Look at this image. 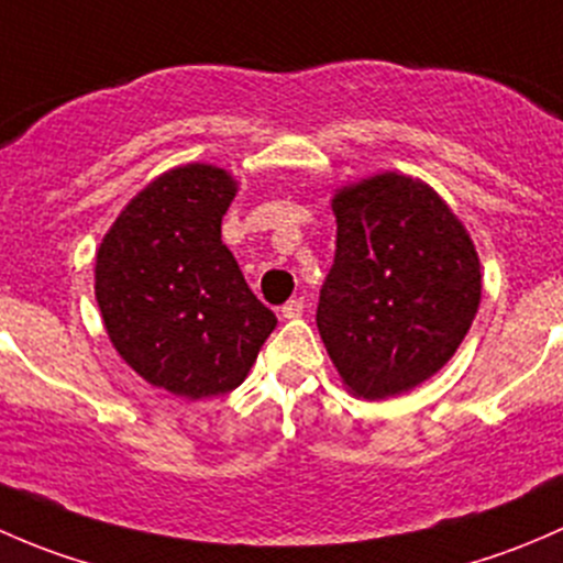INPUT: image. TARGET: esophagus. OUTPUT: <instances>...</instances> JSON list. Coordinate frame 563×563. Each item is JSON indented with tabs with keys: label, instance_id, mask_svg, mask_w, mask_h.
<instances>
[{
	"label": "esophagus",
	"instance_id": "34e87169",
	"mask_svg": "<svg viewBox=\"0 0 563 563\" xmlns=\"http://www.w3.org/2000/svg\"><path fill=\"white\" fill-rule=\"evenodd\" d=\"M280 313H283V318H299V316H302L305 313V297L288 299V302L280 308Z\"/></svg>",
	"mask_w": 563,
	"mask_h": 563
}]
</instances>
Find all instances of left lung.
Returning a JSON list of instances; mask_svg holds the SVG:
<instances>
[{
  "label": "left lung",
  "mask_w": 563,
  "mask_h": 563,
  "mask_svg": "<svg viewBox=\"0 0 563 563\" xmlns=\"http://www.w3.org/2000/svg\"><path fill=\"white\" fill-rule=\"evenodd\" d=\"M332 209L318 332L345 387L384 400L441 371L463 343L479 308V258L450 207L408 176L345 187Z\"/></svg>",
  "instance_id": "1"
}]
</instances>
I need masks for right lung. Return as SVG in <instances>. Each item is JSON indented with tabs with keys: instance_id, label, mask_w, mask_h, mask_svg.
<instances>
[{
	"instance_id": "add662e5",
	"label": "right lung",
	"mask_w": 563,
	"mask_h": 563,
	"mask_svg": "<svg viewBox=\"0 0 563 563\" xmlns=\"http://www.w3.org/2000/svg\"><path fill=\"white\" fill-rule=\"evenodd\" d=\"M234 192L220 168H174L128 203L98 250L95 297L113 349L190 400L240 387L277 323L220 240Z\"/></svg>"
}]
</instances>
